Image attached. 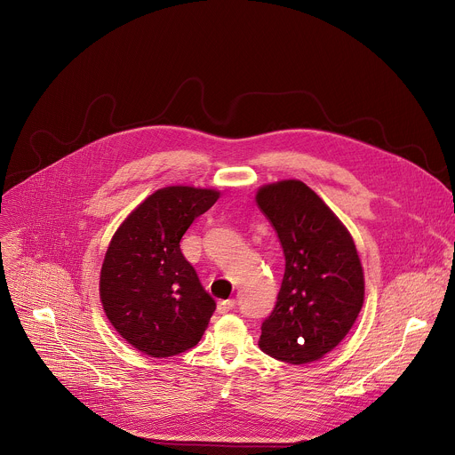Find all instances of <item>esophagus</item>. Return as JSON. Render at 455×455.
<instances>
[{"label":"esophagus","mask_w":455,"mask_h":455,"mask_svg":"<svg viewBox=\"0 0 455 455\" xmlns=\"http://www.w3.org/2000/svg\"><path fill=\"white\" fill-rule=\"evenodd\" d=\"M233 308H235V299H222V301H219V305H217L219 314H228V312H231Z\"/></svg>","instance_id":"1"}]
</instances>
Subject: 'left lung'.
I'll use <instances>...</instances> for the list:
<instances>
[{"mask_svg":"<svg viewBox=\"0 0 455 455\" xmlns=\"http://www.w3.org/2000/svg\"><path fill=\"white\" fill-rule=\"evenodd\" d=\"M285 254L275 310L261 323L259 347L289 364L331 351L364 303V272L355 242L335 213L301 180L265 185L256 194Z\"/></svg>","mask_w":455,"mask_h":455,"instance_id":"8db88e82","label":"left lung"}]
</instances>
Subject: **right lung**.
Returning a JSON list of instances; mask_svg holds the SVG:
<instances>
[{
	"mask_svg": "<svg viewBox=\"0 0 455 455\" xmlns=\"http://www.w3.org/2000/svg\"><path fill=\"white\" fill-rule=\"evenodd\" d=\"M219 192L168 187L148 196L115 233L100 272V299L115 330L150 356L194 347L217 308L180 238Z\"/></svg>",
	"mask_w": 455,
	"mask_h": 455,
	"instance_id": "add662e5",
	"label": "right lung"
}]
</instances>
